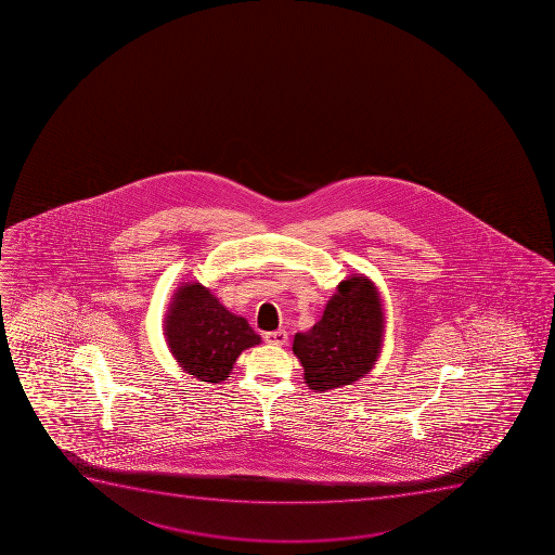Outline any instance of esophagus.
Listing matches in <instances>:
<instances>
[{
	"instance_id": "34e87169",
	"label": "esophagus",
	"mask_w": 555,
	"mask_h": 555,
	"mask_svg": "<svg viewBox=\"0 0 555 555\" xmlns=\"http://www.w3.org/2000/svg\"><path fill=\"white\" fill-rule=\"evenodd\" d=\"M263 340L271 344V346H286L287 333L284 330L271 331V333H266V335H263Z\"/></svg>"
}]
</instances>
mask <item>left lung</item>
<instances>
[{
	"label": "left lung",
	"instance_id": "8db88e82",
	"mask_svg": "<svg viewBox=\"0 0 555 555\" xmlns=\"http://www.w3.org/2000/svg\"><path fill=\"white\" fill-rule=\"evenodd\" d=\"M384 322L382 298L367 276L340 282L322 319L293 340L309 389L324 392L363 378L382 351Z\"/></svg>",
	"mask_w": 555,
	"mask_h": 555
}]
</instances>
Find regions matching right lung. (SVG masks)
Wrapping results in <instances>:
<instances>
[{
	"label": "right lung",
	"mask_w": 555,
	"mask_h": 555,
	"mask_svg": "<svg viewBox=\"0 0 555 555\" xmlns=\"http://www.w3.org/2000/svg\"><path fill=\"white\" fill-rule=\"evenodd\" d=\"M165 336L179 365L208 384L224 382L241 352L260 344L247 320L230 313L198 282L182 284L171 298Z\"/></svg>",
	"instance_id": "right-lung-1"
}]
</instances>
